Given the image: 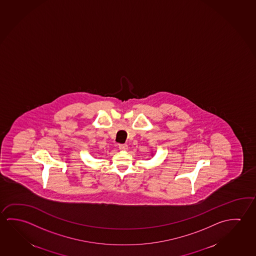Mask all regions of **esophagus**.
Listing matches in <instances>:
<instances>
[{"label": "esophagus", "instance_id": "obj_1", "mask_svg": "<svg viewBox=\"0 0 256 256\" xmlns=\"http://www.w3.org/2000/svg\"><path fill=\"white\" fill-rule=\"evenodd\" d=\"M118 148H120V150H122V151H126V150H128V146L126 144H118Z\"/></svg>", "mask_w": 256, "mask_h": 256}]
</instances>
